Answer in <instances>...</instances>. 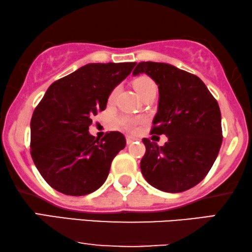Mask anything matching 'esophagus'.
<instances>
[{"mask_svg": "<svg viewBox=\"0 0 252 252\" xmlns=\"http://www.w3.org/2000/svg\"><path fill=\"white\" fill-rule=\"evenodd\" d=\"M135 140H136V139H135V137H134V136H130V135H127V136H126V142H127V144L133 143Z\"/></svg>", "mask_w": 252, "mask_h": 252, "instance_id": "34e87169", "label": "esophagus"}]
</instances>
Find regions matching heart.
Returning a JSON list of instances; mask_svg holds the SVG:
<instances>
[{"label": "heart", "instance_id": "1", "mask_svg": "<svg viewBox=\"0 0 252 252\" xmlns=\"http://www.w3.org/2000/svg\"><path fill=\"white\" fill-rule=\"evenodd\" d=\"M134 87H135V89L137 91V93H139V95L141 96V97H144V96H146L147 94H149V93L157 92V86H156V84H155V81L151 78L146 77V75L137 78L136 80L134 81ZM118 93H119L118 86L110 92V94L108 96L109 104H113V103H115ZM116 122L120 127H123L124 129L134 130L137 127V125L142 122V119L133 118V117H129V116H120L117 118Z\"/></svg>", "mask_w": 252, "mask_h": 252}]
</instances>
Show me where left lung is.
I'll return each mask as SVG.
<instances>
[{
  "label": "left lung",
  "instance_id": "left-lung-1",
  "mask_svg": "<svg viewBox=\"0 0 252 252\" xmlns=\"http://www.w3.org/2000/svg\"><path fill=\"white\" fill-rule=\"evenodd\" d=\"M146 73L159 89L151 134L166 135L163 147L143 139L141 172L153 187L181 192L199 184L211 170L222 142L217 99L197 75L166 63L141 62L134 75Z\"/></svg>",
  "mask_w": 252,
  "mask_h": 252
}]
</instances>
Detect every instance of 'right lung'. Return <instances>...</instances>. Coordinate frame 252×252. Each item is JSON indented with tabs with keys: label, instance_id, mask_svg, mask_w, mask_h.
<instances>
[{
	"label": "right lung",
	"instance_id": "obj_1",
	"mask_svg": "<svg viewBox=\"0 0 252 252\" xmlns=\"http://www.w3.org/2000/svg\"><path fill=\"white\" fill-rule=\"evenodd\" d=\"M135 65L87 64L47 89L31 119V155L50 187L84 196L104 184L125 136L115 130L99 140L88 129L93 117L106 108L110 92Z\"/></svg>",
	"mask_w": 252,
	"mask_h": 252
}]
</instances>
